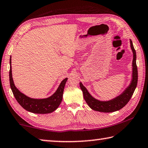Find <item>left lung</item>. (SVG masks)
Instances as JSON below:
<instances>
[{
  "mask_svg": "<svg viewBox=\"0 0 148 148\" xmlns=\"http://www.w3.org/2000/svg\"><path fill=\"white\" fill-rule=\"evenodd\" d=\"M131 47L133 53V60H132V76L131 84L128 87L125 89L122 93L117 96L116 98L108 101H99L94 97H92L87 89L85 87L81 82L79 83V86L82 92H83L84 98L87 104L92 110L95 111L101 112H113L117 111L123 108L126 105L134 93L136 89L138 82V69L136 66V51L134 48L133 44L131 40H130Z\"/></svg>",
  "mask_w": 148,
  "mask_h": 148,
  "instance_id": "obj_1",
  "label": "left lung"
}]
</instances>
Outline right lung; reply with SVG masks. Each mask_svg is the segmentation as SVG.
I'll list each match as a JSON object with an SVG mask.
<instances>
[{"label": "right lung", "instance_id": "1", "mask_svg": "<svg viewBox=\"0 0 148 148\" xmlns=\"http://www.w3.org/2000/svg\"><path fill=\"white\" fill-rule=\"evenodd\" d=\"M11 63L12 59L10 56V69L9 73L10 84L12 92H13L14 96L17 102L25 110L32 112V113L44 114L51 113V112L55 111L59 107L62 101L65 84H66L68 78L66 77V78L62 80L56 92L53 95H52L51 97L46 99H32L20 92L18 89H17V87L15 86L13 78H12Z\"/></svg>", "mask_w": 148, "mask_h": 148}]
</instances>
